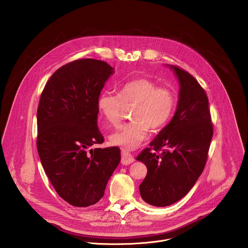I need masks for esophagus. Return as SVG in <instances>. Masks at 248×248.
Returning a JSON list of instances; mask_svg holds the SVG:
<instances>
[{"label": "esophagus", "instance_id": "1", "mask_svg": "<svg viewBox=\"0 0 248 248\" xmlns=\"http://www.w3.org/2000/svg\"><path fill=\"white\" fill-rule=\"evenodd\" d=\"M134 161H135V157L130 152H128L126 150L121 151V162H122V164L128 165V164L133 163Z\"/></svg>", "mask_w": 248, "mask_h": 248}]
</instances>
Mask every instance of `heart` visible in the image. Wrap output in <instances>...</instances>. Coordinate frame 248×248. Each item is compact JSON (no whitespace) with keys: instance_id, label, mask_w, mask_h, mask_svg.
Segmentation results:
<instances>
[{"instance_id":"1","label":"heart","mask_w":248,"mask_h":248,"mask_svg":"<svg viewBox=\"0 0 248 248\" xmlns=\"http://www.w3.org/2000/svg\"><path fill=\"white\" fill-rule=\"evenodd\" d=\"M176 93L166 86H159L148 78L133 79L120 87L119 94L105 92L98 98V107L107 121L119 124L125 105L135 104L131 112L133 120L121 125L109 136L111 144L128 150L138 148L150 129L157 131L170 120L175 107Z\"/></svg>"}]
</instances>
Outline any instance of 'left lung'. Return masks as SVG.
<instances>
[{
  "instance_id": "left-lung-1",
  "label": "left lung",
  "mask_w": 248,
  "mask_h": 248,
  "mask_svg": "<svg viewBox=\"0 0 248 248\" xmlns=\"http://www.w3.org/2000/svg\"><path fill=\"white\" fill-rule=\"evenodd\" d=\"M170 68L180 85L176 113L137 157L148 169L140 185L141 198L158 207L177 202L191 190L205 167L213 137L205 91L188 71Z\"/></svg>"
}]
</instances>
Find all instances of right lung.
<instances>
[{
	"label": "right lung",
	"instance_id": "add662e5",
	"mask_svg": "<svg viewBox=\"0 0 248 248\" xmlns=\"http://www.w3.org/2000/svg\"><path fill=\"white\" fill-rule=\"evenodd\" d=\"M113 69L104 61L79 59L55 71L46 82L37 109V150L57 194L76 207L104 196L118 166V147L105 149L97 127L98 98Z\"/></svg>",
	"mask_w": 248,
	"mask_h": 248
}]
</instances>
